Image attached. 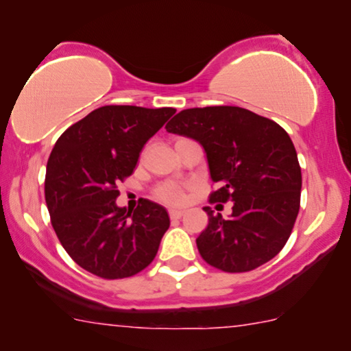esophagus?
Masks as SVG:
<instances>
[{
	"mask_svg": "<svg viewBox=\"0 0 351 351\" xmlns=\"http://www.w3.org/2000/svg\"><path fill=\"white\" fill-rule=\"evenodd\" d=\"M168 216H170V219H173V221H176V219H180L181 216H183V210L170 209L168 210Z\"/></svg>",
	"mask_w": 351,
	"mask_h": 351,
	"instance_id": "34e87169",
	"label": "esophagus"
}]
</instances>
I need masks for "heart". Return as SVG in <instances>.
Instances as JSON below:
<instances>
[{"mask_svg": "<svg viewBox=\"0 0 351 351\" xmlns=\"http://www.w3.org/2000/svg\"><path fill=\"white\" fill-rule=\"evenodd\" d=\"M154 197L165 204H181L184 201V189L175 183H165L155 188Z\"/></svg>", "mask_w": 351, "mask_h": 351, "instance_id": "obj_1", "label": "heart"}]
</instances>
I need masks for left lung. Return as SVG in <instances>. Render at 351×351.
<instances>
[{"label":"left lung","instance_id":"1","mask_svg":"<svg viewBox=\"0 0 351 351\" xmlns=\"http://www.w3.org/2000/svg\"><path fill=\"white\" fill-rule=\"evenodd\" d=\"M167 130L204 147L217 186L209 202L234 201L229 219L204 208L209 222L196 239L202 260L226 273H245L274 258L301 206V167L288 132L237 106L184 109Z\"/></svg>","mask_w":351,"mask_h":351}]
</instances>
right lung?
Masks as SVG:
<instances>
[{
  "mask_svg": "<svg viewBox=\"0 0 351 351\" xmlns=\"http://www.w3.org/2000/svg\"><path fill=\"white\" fill-rule=\"evenodd\" d=\"M176 109L103 106L55 142L45 173V202L62 247L75 263L103 280H122L154 261L170 227L157 202L117 208V184L129 178L147 141Z\"/></svg>",
  "mask_w": 351,
  "mask_h": 351,
  "instance_id": "add662e5",
  "label": "right lung"
}]
</instances>
